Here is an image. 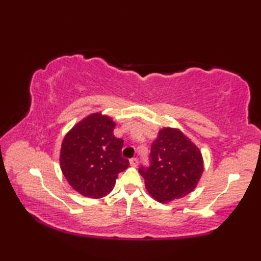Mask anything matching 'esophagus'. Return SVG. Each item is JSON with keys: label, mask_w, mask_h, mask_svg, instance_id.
Listing matches in <instances>:
<instances>
[{"label": "esophagus", "mask_w": 261, "mask_h": 261, "mask_svg": "<svg viewBox=\"0 0 261 261\" xmlns=\"http://www.w3.org/2000/svg\"><path fill=\"white\" fill-rule=\"evenodd\" d=\"M138 164H139V159H138V158L130 159V165L132 166V167H137Z\"/></svg>", "instance_id": "obj_1"}]
</instances>
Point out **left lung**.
I'll return each instance as SVG.
<instances>
[{
	"mask_svg": "<svg viewBox=\"0 0 261 261\" xmlns=\"http://www.w3.org/2000/svg\"><path fill=\"white\" fill-rule=\"evenodd\" d=\"M139 173L149 194L166 203L184 197L195 188L203 173V158L180 131L165 127L152 142L149 165H142Z\"/></svg>",
	"mask_w": 261,
	"mask_h": 261,
	"instance_id": "obj_1",
	"label": "left lung"
}]
</instances>
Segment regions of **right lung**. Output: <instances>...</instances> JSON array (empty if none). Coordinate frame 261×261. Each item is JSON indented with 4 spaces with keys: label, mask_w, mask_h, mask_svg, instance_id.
<instances>
[{
    "label": "right lung",
    "mask_w": 261,
    "mask_h": 261,
    "mask_svg": "<svg viewBox=\"0 0 261 261\" xmlns=\"http://www.w3.org/2000/svg\"><path fill=\"white\" fill-rule=\"evenodd\" d=\"M114 126L109 116L94 113L65 137L60 150L63 174L82 195L105 196L118 175L129 167V160L121 154L123 140L114 137Z\"/></svg>",
    "instance_id": "right-lung-1"
}]
</instances>
